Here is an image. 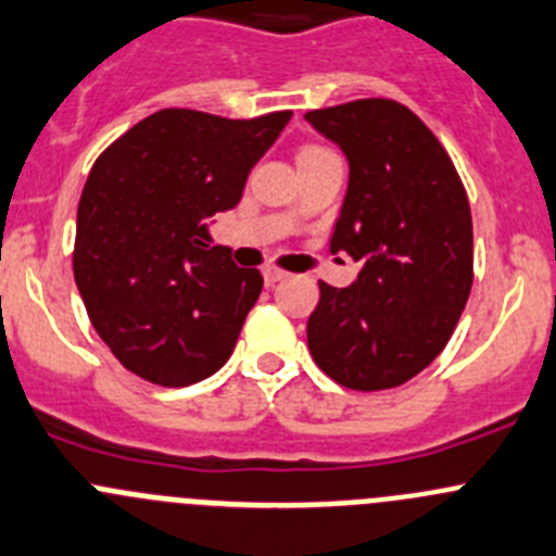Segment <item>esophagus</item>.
I'll return each instance as SVG.
<instances>
[{
  "instance_id": "obj_1",
  "label": "esophagus",
  "mask_w": 556,
  "mask_h": 556,
  "mask_svg": "<svg viewBox=\"0 0 556 556\" xmlns=\"http://www.w3.org/2000/svg\"><path fill=\"white\" fill-rule=\"evenodd\" d=\"M285 277H288V271H282V268L271 266V263H268V266H263V279H266V285L282 282Z\"/></svg>"
}]
</instances>
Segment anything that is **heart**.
Returning <instances> with one entry per match:
<instances>
[{
	"instance_id": "1",
	"label": "heart",
	"mask_w": 556,
	"mask_h": 556,
	"mask_svg": "<svg viewBox=\"0 0 556 556\" xmlns=\"http://www.w3.org/2000/svg\"><path fill=\"white\" fill-rule=\"evenodd\" d=\"M306 152H323V149L320 147H304V149H301V154H306Z\"/></svg>"
}]
</instances>
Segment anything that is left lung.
<instances>
[{"mask_svg": "<svg viewBox=\"0 0 556 556\" xmlns=\"http://www.w3.org/2000/svg\"><path fill=\"white\" fill-rule=\"evenodd\" d=\"M350 163L331 252L361 263L350 288L320 282L306 323L315 364L353 391H386L448 344L472 288V217L438 135L386 97L306 113Z\"/></svg>", "mask_w": 556, "mask_h": 556, "instance_id": "1", "label": "left lung"}]
</instances>
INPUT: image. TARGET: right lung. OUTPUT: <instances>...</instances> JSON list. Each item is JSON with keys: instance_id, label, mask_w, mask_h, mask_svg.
Listing matches in <instances>:
<instances>
[{"instance_id": "right-lung-1", "label": "right lung", "mask_w": 556, "mask_h": 556, "mask_svg": "<svg viewBox=\"0 0 556 556\" xmlns=\"http://www.w3.org/2000/svg\"><path fill=\"white\" fill-rule=\"evenodd\" d=\"M290 116L163 108L91 165L73 271L91 326L124 369L185 388L230 358L263 277L212 247L206 219L241 201L252 165Z\"/></svg>"}]
</instances>
